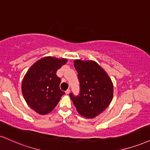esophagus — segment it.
I'll return each instance as SVG.
<instances>
[{
    "label": "esophagus",
    "instance_id": "1",
    "mask_svg": "<svg viewBox=\"0 0 150 150\" xmlns=\"http://www.w3.org/2000/svg\"><path fill=\"white\" fill-rule=\"evenodd\" d=\"M65 92H66V94H68V93H70V89H67L66 91H65Z\"/></svg>",
    "mask_w": 150,
    "mask_h": 150
}]
</instances>
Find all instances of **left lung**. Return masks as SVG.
Here are the masks:
<instances>
[{"mask_svg":"<svg viewBox=\"0 0 150 150\" xmlns=\"http://www.w3.org/2000/svg\"><path fill=\"white\" fill-rule=\"evenodd\" d=\"M80 93H70L79 114L86 118H93L108 107L113 97V84L105 71L93 61L75 60Z\"/></svg>","mask_w":150,"mask_h":150,"instance_id":"obj_1","label":"left lung"}]
</instances>
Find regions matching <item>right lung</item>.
I'll list each match as a JSON object with an SVG mask.
<instances>
[{
  "instance_id": "1",
  "label": "right lung",
  "mask_w": 150,
  "mask_h": 150,
  "mask_svg": "<svg viewBox=\"0 0 150 150\" xmlns=\"http://www.w3.org/2000/svg\"><path fill=\"white\" fill-rule=\"evenodd\" d=\"M67 59L44 57L35 62L23 77L21 90L25 100L31 109L40 115L53 110L65 94L59 87L61 78L57 70Z\"/></svg>"
}]
</instances>
